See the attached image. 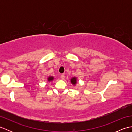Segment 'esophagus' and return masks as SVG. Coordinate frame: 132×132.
<instances>
[{
  "label": "esophagus",
  "instance_id": "34e87169",
  "mask_svg": "<svg viewBox=\"0 0 132 132\" xmlns=\"http://www.w3.org/2000/svg\"><path fill=\"white\" fill-rule=\"evenodd\" d=\"M61 78L62 79H64V74H61Z\"/></svg>",
  "mask_w": 132,
  "mask_h": 132
}]
</instances>
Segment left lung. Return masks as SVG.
I'll list each match as a JSON object with an SVG mask.
<instances>
[{
	"mask_svg": "<svg viewBox=\"0 0 132 132\" xmlns=\"http://www.w3.org/2000/svg\"><path fill=\"white\" fill-rule=\"evenodd\" d=\"M71 83L72 84V85H75L77 84V77H72L71 79Z\"/></svg>",
	"mask_w": 132,
	"mask_h": 132,
	"instance_id": "left-lung-1",
	"label": "left lung"
}]
</instances>
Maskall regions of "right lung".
<instances>
[{
  "label": "right lung",
  "mask_w": 132,
  "mask_h": 132,
  "mask_svg": "<svg viewBox=\"0 0 132 132\" xmlns=\"http://www.w3.org/2000/svg\"><path fill=\"white\" fill-rule=\"evenodd\" d=\"M53 79H54V77L52 76H50L47 78V80H48V82H52Z\"/></svg>",
  "instance_id": "right-lung-1"
}]
</instances>
